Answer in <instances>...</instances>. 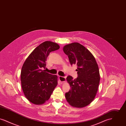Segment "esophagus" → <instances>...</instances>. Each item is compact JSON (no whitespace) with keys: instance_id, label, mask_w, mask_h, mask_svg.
Segmentation results:
<instances>
[{"instance_id":"obj_1","label":"esophagus","mask_w":126,"mask_h":126,"mask_svg":"<svg viewBox=\"0 0 126 126\" xmlns=\"http://www.w3.org/2000/svg\"><path fill=\"white\" fill-rule=\"evenodd\" d=\"M59 80H60V82L63 83L66 81V78L61 77V76H59Z\"/></svg>"}]
</instances>
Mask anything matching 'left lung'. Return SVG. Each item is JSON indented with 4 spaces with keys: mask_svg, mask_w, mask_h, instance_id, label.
Here are the masks:
<instances>
[{
    "mask_svg": "<svg viewBox=\"0 0 126 126\" xmlns=\"http://www.w3.org/2000/svg\"><path fill=\"white\" fill-rule=\"evenodd\" d=\"M63 50L68 56L71 65L77 66L78 78H66L71 89L65 94L67 102L77 108L84 107L94 100L100 83L99 69L95 58L84 46L78 42L65 45Z\"/></svg>",
    "mask_w": 126,
    "mask_h": 126,
    "instance_id": "1",
    "label": "left lung"
}]
</instances>
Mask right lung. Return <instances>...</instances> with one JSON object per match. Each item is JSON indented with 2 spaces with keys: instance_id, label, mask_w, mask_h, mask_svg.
I'll return each instance as SVG.
<instances>
[{
  "instance_id": "1",
  "label": "right lung",
  "mask_w": 126,
  "mask_h": 126,
  "mask_svg": "<svg viewBox=\"0 0 126 126\" xmlns=\"http://www.w3.org/2000/svg\"><path fill=\"white\" fill-rule=\"evenodd\" d=\"M55 42L46 41L37 47L23 65L21 72L22 88L26 99L41 105L48 101L58 84V77L43 70L49 53L59 49Z\"/></svg>"
}]
</instances>
